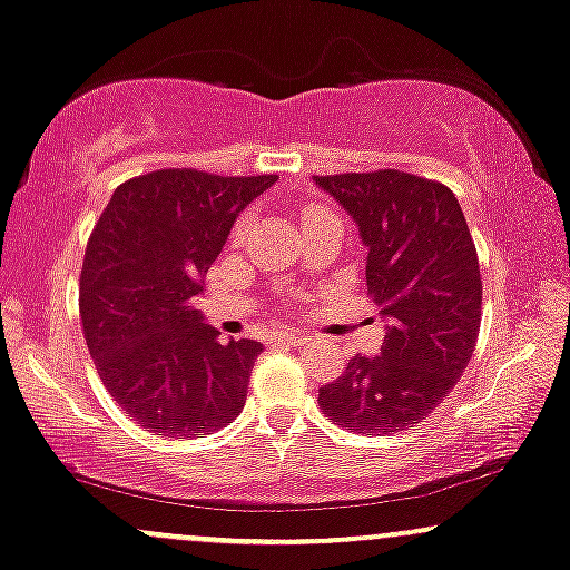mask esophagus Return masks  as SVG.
I'll use <instances>...</instances> for the list:
<instances>
[{
    "label": "esophagus",
    "mask_w": 570,
    "mask_h": 570,
    "mask_svg": "<svg viewBox=\"0 0 570 570\" xmlns=\"http://www.w3.org/2000/svg\"><path fill=\"white\" fill-rule=\"evenodd\" d=\"M278 341L281 343H289V346H303V343L311 341V337L305 335V333H284V335L278 337Z\"/></svg>",
    "instance_id": "esophagus-1"
}]
</instances>
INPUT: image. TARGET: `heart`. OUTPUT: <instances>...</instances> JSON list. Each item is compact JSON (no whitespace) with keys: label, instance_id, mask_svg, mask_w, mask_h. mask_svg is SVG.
<instances>
[{"label":"heart","instance_id":"b5f03b06","mask_svg":"<svg viewBox=\"0 0 570 570\" xmlns=\"http://www.w3.org/2000/svg\"><path fill=\"white\" fill-rule=\"evenodd\" d=\"M318 214H327V210H322V208H308V210H305V214H303V222H305V218L318 216Z\"/></svg>","mask_w":570,"mask_h":570}]
</instances>
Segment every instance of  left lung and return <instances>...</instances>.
Instances as JSON below:
<instances>
[{
	"instance_id": "left-lung-1",
	"label": "left lung",
	"mask_w": 570,
	"mask_h": 570,
	"mask_svg": "<svg viewBox=\"0 0 570 570\" xmlns=\"http://www.w3.org/2000/svg\"><path fill=\"white\" fill-rule=\"evenodd\" d=\"M354 218L367 248V292L386 335L381 354L348 360L318 405L352 433H400L449 397L479 337L481 273L452 189L400 170L314 175Z\"/></svg>"
}]
</instances>
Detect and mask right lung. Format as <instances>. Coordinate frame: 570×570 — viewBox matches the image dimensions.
Instances as JSON below:
<instances>
[{
    "mask_svg": "<svg viewBox=\"0 0 570 570\" xmlns=\"http://www.w3.org/2000/svg\"><path fill=\"white\" fill-rule=\"evenodd\" d=\"M275 175L156 170L112 191L80 271V322L99 379L140 428L197 438L246 405L262 343L218 341L194 308L235 218Z\"/></svg>",
    "mask_w": 570,
    "mask_h": 570,
    "instance_id": "obj_1",
    "label": "right lung"
}]
</instances>
